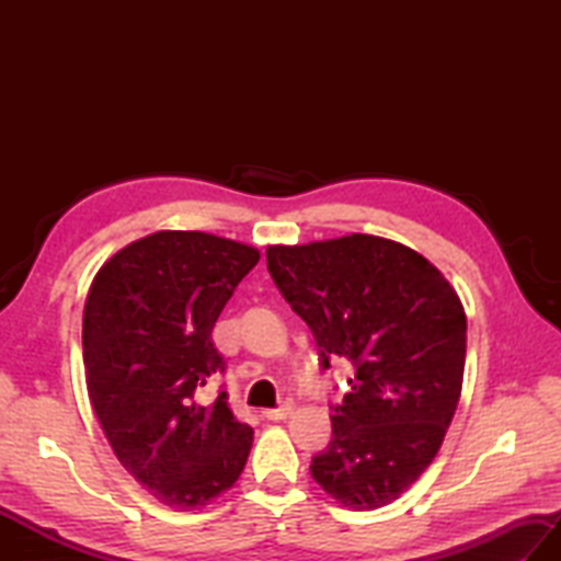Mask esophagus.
Masks as SVG:
<instances>
[{"mask_svg": "<svg viewBox=\"0 0 561 561\" xmlns=\"http://www.w3.org/2000/svg\"><path fill=\"white\" fill-rule=\"evenodd\" d=\"M294 408L291 404H282V408H274V410H262V416H265L267 422H282L287 420V416H291Z\"/></svg>", "mask_w": 561, "mask_h": 561, "instance_id": "1", "label": "esophagus"}]
</instances>
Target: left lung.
Wrapping results in <instances>:
<instances>
[{
  "label": "left lung",
  "mask_w": 561,
  "mask_h": 561,
  "mask_svg": "<svg viewBox=\"0 0 561 561\" xmlns=\"http://www.w3.org/2000/svg\"><path fill=\"white\" fill-rule=\"evenodd\" d=\"M267 270L320 366L344 356L356 368L313 480L354 511L396 502L436 458L460 400L468 320L456 289L412 248L366 233L270 245Z\"/></svg>",
  "instance_id": "obj_1"
}]
</instances>
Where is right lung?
<instances>
[{
  "mask_svg": "<svg viewBox=\"0 0 561 561\" xmlns=\"http://www.w3.org/2000/svg\"><path fill=\"white\" fill-rule=\"evenodd\" d=\"M255 248L202 231H157L105 262L83 306L89 398L117 460L161 504L207 506L245 468L253 428L229 396L197 400L224 371L211 330Z\"/></svg>",
  "mask_w": 561,
  "mask_h": 561,
  "instance_id": "add662e5",
  "label": "right lung"
}]
</instances>
